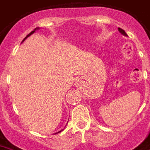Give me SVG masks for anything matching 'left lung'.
<instances>
[{"label":"left lung","instance_id":"obj_1","mask_svg":"<svg viewBox=\"0 0 150 150\" xmlns=\"http://www.w3.org/2000/svg\"><path fill=\"white\" fill-rule=\"evenodd\" d=\"M118 30L122 34H124V35H125V36H127V34L125 33V31L124 30H122V29H120V28H118Z\"/></svg>","mask_w":150,"mask_h":150}]
</instances>
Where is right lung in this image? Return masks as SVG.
<instances>
[{
    "label": "right lung",
    "mask_w": 150,
    "mask_h": 150,
    "mask_svg": "<svg viewBox=\"0 0 150 150\" xmlns=\"http://www.w3.org/2000/svg\"><path fill=\"white\" fill-rule=\"evenodd\" d=\"M37 29H38V28H36V29H35V30H33V31H32V32H30V34H28V35H27V36H26V37L25 38H24V40H23V41H25V40L26 39V38H27L29 37V36H30L31 34H34V32H35V30H37ZM23 41H22V42H23ZM61 131H62V130H61ZM61 131H59V132H56V133H59V132H61Z\"/></svg>",
    "instance_id": "obj_1"
}]
</instances>
